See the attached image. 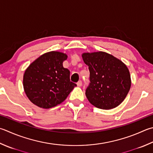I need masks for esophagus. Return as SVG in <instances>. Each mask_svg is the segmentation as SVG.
I'll use <instances>...</instances> for the list:
<instances>
[{"instance_id":"34e87169","label":"esophagus","mask_w":153,"mask_h":153,"mask_svg":"<svg viewBox=\"0 0 153 153\" xmlns=\"http://www.w3.org/2000/svg\"><path fill=\"white\" fill-rule=\"evenodd\" d=\"M76 84H77V86H82V82L81 80H79V81L78 82L76 83Z\"/></svg>"}]
</instances>
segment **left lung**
<instances>
[{
    "mask_svg": "<svg viewBox=\"0 0 153 153\" xmlns=\"http://www.w3.org/2000/svg\"><path fill=\"white\" fill-rule=\"evenodd\" d=\"M82 56L90 72L91 82L85 93L88 101L105 110L117 107L125 100L131 88L127 67L105 52L85 53Z\"/></svg>",
    "mask_w": 153,
    "mask_h": 153,
    "instance_id": "8db88e82",
    "label": "left lung"
}]
</instances>
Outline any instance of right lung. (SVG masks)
<instances>
[{"mask_svg": "<svg viewBox=\"0 0 153 153\" xmlns=\"http://www.w3.org/2000/svg\"><path fill=\"white\" fill-rule=\"evenodd\" d=\"M65 53L51 51L43 54L26 69L23 87L34 105L50 108L62 102L76 85L70 80V71L63 67Z\"/></svg>", "mask_w": 153, "mask_h": 153, "instance_id": "1", "label": "right lung"}]
</instances>
